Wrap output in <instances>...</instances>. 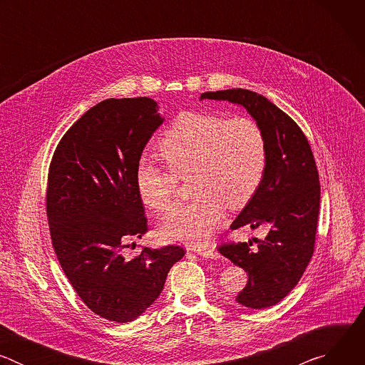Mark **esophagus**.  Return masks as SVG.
Listing matches in <instances>:
<instances>
[{
  "label": "esophagus",
  "instance_id": "obj_1",
  "mask_svg": "<svg viewBox=\"0 0 365 365\" xmlns=\"http://www.w3.org/2000/svg\"><path fill=\"white\" fill-rule=\"evenodd\" d=\"M196 254L203 257V258H218V252L215 251V248H199L196 250Z\"/></svg>",
  "mask_w": 365,
  "mask_h": 365
}]
</instances>
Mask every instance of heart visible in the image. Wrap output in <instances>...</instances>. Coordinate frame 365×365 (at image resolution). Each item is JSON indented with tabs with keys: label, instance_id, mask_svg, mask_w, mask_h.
Segmentation results:
<instances>
[{
	"label": "heart",
	"instance_id": "1",
	"mask_svg": "<svg viewBox=\"0 0 365 365\" xmlns=\"http://www.w3.org/2000/svg\"><path fill=\"white\" fill-rule=\"evenodd\" d=\"M158 150L173 173L141 160L135 169L138 196L148 210L168 212L176 196L175 176L192 173V192L197 197L178 206L159 232L168 241L195 247L211 241L227 206L237 210L254 196L266 170L264 135L250 118L182 114Z\"/></svg>",
	"mask_w": 365,
	"mask_h": 365
}]
</instances>
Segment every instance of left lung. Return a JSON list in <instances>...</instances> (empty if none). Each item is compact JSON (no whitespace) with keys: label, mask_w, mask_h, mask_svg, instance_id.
<instances>
[{"label":"left lung","mask_w":365,"mask_h":365,"mask_svg":"<svg viewBox=\"0 0 365 365\" xmlns=\"http://www.w3.org/2000/svg\"><path fill=\"white\" fill-rule=\"evenodd\" d=\"M203 99L242 107L264 135L263 180L231 228L267 227V237L255 241V250L248 241L222 245L220 252L248 274L237 303L266 309L289 294L314 254L321 200L314 154L297 124L263 95L238 88L205 92Z\"/></svg>","instance_id":"obj_1"}]
</instances>
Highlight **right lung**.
I'll list each match as a JSON object with an SVG mask.
<instances>
[{
  "mask_svg": "<svg viewBox=\"0 0 365 365\" xmlns=\"http://www.w3.org/2000/svg\"><path fill=\"white\" fill-rule=\"evenodd\" d=\"M165 118L151 98L106 99L63 135L48 170L47 218L59 263L101 318L133 322L185 255L179 245L125 258L123 242L147 231L135 187L141 153Z\"/></svg>",
  "mask_w": 365,
  "mask_h": 365,
  "instance_id": "right-lung-1",
  "label": "right lung"
}]
</instances>
